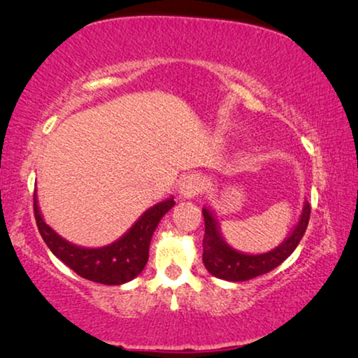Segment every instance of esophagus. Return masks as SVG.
I'll use <instances>...</instances> for the list:
<instances>
[{
  "instance_id": "obj_1",
  "label": "esophagus",
  "mask_w": 358,
  "mask_h": 358,
  "mask_svg": "<svg viewBox=\"0 0 358 358\" xmlns=\"http://www.w3.org/2000/svg\"><path fill=\"white\" fill-rule=\"evenodd\" d=\"M203 189L205 178L202 174H187L179 182V194L184 199H192L195 195L202 194Z\"/></svg>"
}]
</instances>
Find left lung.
Wrapping results in <instances>:
<instances>
[{
	"instance_id": "obj_1",
	"label": "left lung",
	"mask_w": 358,
	"mask_h": 358,
	"mask_svg": "<svg viewBox=\"0 0 358 358\" xmlns=\"http://www.w3.org/2000/svg\"><path fill=\"white\" fill-rule=\"evenodd\" d=\"M311 205L305 202L303 213L298 224L293 229V233L283 241L280 246L273 249L271 252L257 254V256H249L234 251L223 241L222 234L218 233L217 223L212 217V213L207 208H203V222H205V234H203V266L212 275L223 278L229 282H244L249 278L259 277L262 273H267L273 268L280 266L290 254L295 251L300 244L303 234L308 228L310 222Z\"/></svg>"
}]
</instances>
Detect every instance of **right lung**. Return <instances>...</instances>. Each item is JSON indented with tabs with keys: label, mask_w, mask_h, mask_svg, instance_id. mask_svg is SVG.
<instances>
[{
	"label": "right lung",
	"mask_w": 358,
	"mask_h": 358,
	"mask_svg": "<svg viewBox=\"0 0 358 358\" xmlns=\"http://www.w3.org/2000/svg\"><path fill=\"white\" fill-rule=\"evenodd\" d=\"M174 207V200H164L141 215L138 222L119 241L106 248L86 249L73 246L58 236L48 224L43 223L34 192V217L38 233L48 249L66 264L73 272L86 280L104 283V285H122L131 280L143 271L148 262L150 241L163 215Z\"/></svg>",
	"instance_id": "obj_1"
}]
</instances>
